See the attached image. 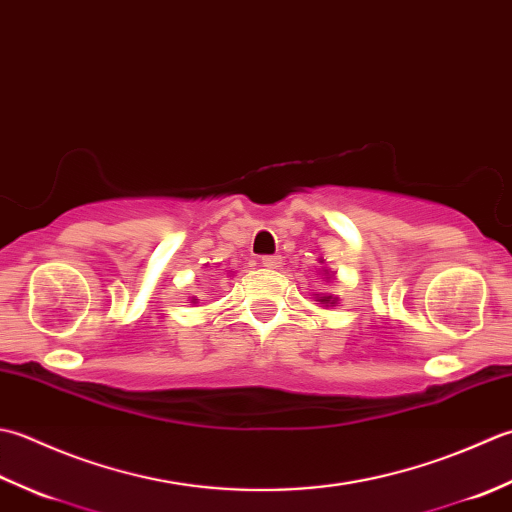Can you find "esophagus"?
I'll list each match as a JSON object with an SVG mask.
<instances>
[{
	"instance_id": "obj_1",
	"label": "esophagus",
	"mask_w": 512,
	"mask_h": 512,
	"mask_svg": "<svg viewBox=\"0 0 512 512\" xmlns=\"http://www.w3.org/2000/svg\"><path fill=\"white\" fill-rule=\"evenodd\" d=\"M260 265L267 267V269H278L280 265H283V256H278V254L263 256V258H260Z\"/></svg>"
}]
</instances>
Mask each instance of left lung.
Segmentation results:
<instances>
[{
	"mask_svg": "<svg viewBox=\"0 0 512 512\" xmlns=\"http://www.w3.org/2000/svg\"><path fill=\"white\" fill-rule=\"evenodd\" d=\"M320 302H325V305H327V302H329V298H327V296H322V298H320Z\"/></svg>",
	"mask_w": 512,
	"mask_h": 512,
	"instance_id": "left-lung-1",
	"label": "left lung"
}]
</instances>
